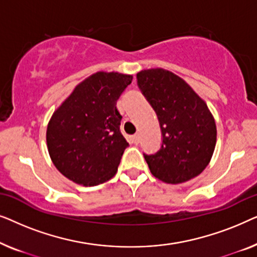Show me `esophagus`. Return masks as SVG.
<instances>
[{"label": "esophagus", "mask_w": 257, "mask_h": 257, "mask_svg": "<svg viewBox=\"0 0 257 257\" xmlns=\"http://www.w3.org/2000/svg\"><path fill=\"white\" fill-rule=\"evenodd\" d=\"M132 142L135 143L136 145H137V144L139 143V135H135V136H133V137H132Z\"/></svg>", "instance_id": "1"}]
</instances>
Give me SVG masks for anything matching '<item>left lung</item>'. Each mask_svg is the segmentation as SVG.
<instances>
[{
  "mask_svg": "<svg viewBox=\"0 0 257 257\" xmlns=\"http://www.w3.org/2000/svg\"><path fill=\"white\" fill-rule=\"evenodd\" d=\"M137 79L156 111L163 135L161 149L144 154L151 173L172 185L198 177L210 163L216 144L215 119L206 101L168 70H142Z\"/></svg>",
  "mask_w": 257,
  "mask_h": 257,
  "instance_id": "1",
  "label": "left lung"
}]
</instances>
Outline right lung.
Instances as JSON below:
<instances>
[{
	"label": "right lung",
	"mask_w": 257,
	"mask_h": 257,
	"mask_svg": "<svg viewBox=\"0 0 257 257\" xmlns=\"http://www.w3.org/2000/svg\"><path fill=\"white\" fill-rule=\"evenodd\" d=\"M132 75L98 71L77 84L56 108L47 127L49 156L76 184L96 186L117 173L128 143L121 135L117 105Z\"/></svg>",
	"instance_id": "1"
}]
</instances>
